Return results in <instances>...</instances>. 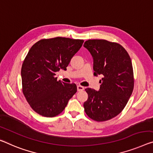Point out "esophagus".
Masks as SVG:
<instances>
[{"mask_svg":"<svg viewBox=\"0 0 153 153\" xmlns=\"http://www.w3.org/2000/svg\"><path fill=\"white\" fill-rule=\"evenodd\" d=\"M84 90V87L81 86V85H77V90L79 91H83Z\"/></svg>","mask_w":153,"mask_h":153,"instance_id":"1","label":"esophagus"}]
</instances>
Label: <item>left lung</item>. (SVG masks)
<instances>
[{
    "label": "left lung",
    "instance_id": "obj_1",
    "mask_svg": "<svg viewBox=\"0 0 153 153\" xmlns=\"http://www.w3.org/2000/svg\"><path fill=\"white\" fill-rule=\"evenodd\" d=\"M83 46L93 57L94 74L102 75L99 90L85 89L88 98L83 104L85 111L95 121L109 120L123 111L132 94V62L125 49L115 42L89 39Z\"/></svg>",
    "mask_w": 153,
    "mask_h": 153
}]
</instances>
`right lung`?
I'll return each instance as SVG.
<instances>
[{
  "instance_id": "obj_1",
  "label": "right lung",
  "mask_w": 153,
  "mask_h": 153,
  "mask_svg": "<svg viewBox=\"0 0 153 153\" xmlns=\"http://www.w3.org/2000/svg\"><path fill=\"white\" fill-rule=\"evenodd\" d=\"M83 42L57 37L41 39L30 48L21 69L22 92L38 114L57 116L76 92V84L57 81L55 73L66 70Z\"/></svg>"
}]
</instances>
